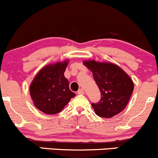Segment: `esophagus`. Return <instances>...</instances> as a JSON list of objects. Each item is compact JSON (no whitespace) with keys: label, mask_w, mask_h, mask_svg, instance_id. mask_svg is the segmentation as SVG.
<instances>
[{"label":"esophagus","mask_w":158,"mask_h":158,"mask_svg":"<svg viewBox=\"0 0 158 158\" xmlns=\"http://www.w3.org/2000/svg\"><path fill=\"white\" fill-rule=\"evenodd\" d=\"M77 94H84V90L83 89H80L78 91H77Z\"/></svg>","instance_id":"obj_1"}]
</instances>
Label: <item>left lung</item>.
<instances>
[{
	"mask_svg": "<svg viewBox=\"0 0 158 158\" xmlns=\"http://www.w3.org/2000/svg\"><path fill=\"white\" fill-rule=\"evenodd\" d=\"M84 65L93 73L102 96L98 103H92L95 113L110 118L121 112L128 104L134 84L121 68L110 62L84 60Z\"/></svg>",
	"mask_w": 158,
	"mask_h": 158,
	"instance_id": "1",
	"label": "left lung"
}]
</instances>
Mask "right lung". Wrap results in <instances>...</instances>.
I'll return each instance as SVG.
<instances>
[{"label": "right lung", "instance_id": "obj_1", "mask_svg": "<svg viewBox=\"0 0 158 158\" xmlns=\"http://www.w3.org/2000/svg\"><path fill=\"white\" fill-rule=\"evenodd\" d=\"M69 60L42 68L30 85V95L35 106L47 114L60 112L75 94L69 89L64 73Z\"/></svg>", "mask_w": 158, "mask_h": 158}]
</instances>
